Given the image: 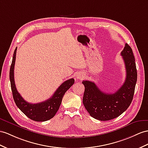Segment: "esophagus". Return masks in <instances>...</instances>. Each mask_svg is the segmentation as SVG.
Masks as SVG:
<instances>
[{
  "label": "esophagus",
  "instance_id": "obj_1",
  "mask_svg": "<svg viewBox=\"0 0 148 148\" xmlns=\"http://www.w3.org/2000/svg\"><path fill=\"white\" fill-rule=\"evenodd\" d=\"M84 77V75L82 73H79L76 74V79H82Z\"/></svg>",
  "mask_w": 148,
  "mask_h": 148
}]
</instances>
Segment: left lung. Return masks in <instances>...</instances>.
Listing matches in <instances>:
<instances>
[{
    "mask_svg": "<svg viewBox=\"0 0 148 148\" xmlns=\"http://www.w3.org/2000/svg\"><path fill=\"white\" fill-rule=\"evenodd\" d=\"M121 55L125 64L126 77L123 85L114 93H105L95 83L83 81L85 90L82 102L90 116L100 121H108L120 116L130 106L137 81V70L131 47L127 44Z\"/></svg>",
    "mask_w": 148,
    "mask_h": 148,
    "instance_id": "1",
    "label": "left lung"
}]
</instances>
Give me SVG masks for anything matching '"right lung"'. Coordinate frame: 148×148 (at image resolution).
<instances>
[{
    "instance_id": "add662e5",
    "label": "right lung",
    "mask_w": 148,
    "mask_h": 148,
    "mask_svg": "<svg viewBox=\"0 0 148 148\" xmlns=\"http://www.w3.org/2000/svg\"><path fill=\"white\" fill-rule=\"evenodd\" d=\"M16 51L17 47L14 52L9 74L11 89H12L15 103L26 116L33 121L42 122V121L51 119L59 110L64 94L74 84V79L71 78L64 82L56 90L52 97L47 100L37 104L27 103L18 92L16 84H15L14 66L15 62H16Z\"/></svg>"
}]
</instances>
